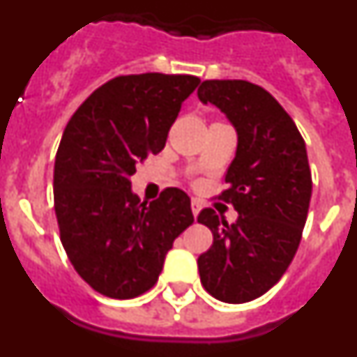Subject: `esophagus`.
I'll use <instances>...</instances> for the list:
<instances>
[{
    "mask_svg": "<svg viewBox=\"0 0 357 357\" xmlns=\"http://www.w3.org/2000/svg\"><path fill=\"white\" fill-rule=\"evenodd\" d=\"M191 211H193V216L197 218L198 213L202 211V202L197 200V198H193V200H191Z\"/></svg>",
    "mask_w": 357,
    "mask_h": 357,
    "instance_id": "34e87169",
    "label": "esophagus"
}]
</instances>
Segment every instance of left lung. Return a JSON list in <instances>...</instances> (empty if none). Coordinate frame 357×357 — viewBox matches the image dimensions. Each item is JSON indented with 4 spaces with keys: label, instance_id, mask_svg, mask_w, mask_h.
Here are the masks:
<instances>
[{
    "label": "left lung",
    "instance_id": "8db88e82",
    "mask_svg": "<svg viewBox=\"0 0 357 357\" xmlns=\"http://www.w3.org/2000/svg\"><path fill=\"white\" fill-rule=\"evenodd\" d=\"M198 98L223 110L238 130V150L218 198L238 211L227 223L198 214L213 245L198 257L202 286L229 304L264 295L284 275L301 245L311 200V169L301 132L272 94L247 80H206Z\"/></svg>",
    "mask_w": 357,
    "mask_h": 357
}]
</instances>
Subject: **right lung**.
<instances>
[{"instance_id": "right-lung-1", "label": "right lung", "mask_w": 357, "mask_h": 357, "mask_svg": "<svg viewBox=\"0 0 357 357\" xmlns=\"http://www.w3.org/2000/svg\"><path fill=\"white\" fill-rule=\"evenodd\" d=\"M198 84L193 75H121L66 125L53 172L56 223L73 268L94 291L125 301L153 288L175 238L195 222L182 189L166 188L146 206L130 176L162 150Z\"/></svg>"}]
</instances>
